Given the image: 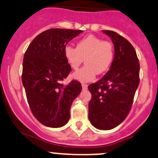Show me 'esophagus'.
Here are the masks:
<instances>
[{"label":"esophagus","mask_w":158,"mask_h":158,"mask_svg":"<svg viewBox=\"0 0 158 158\" xmlns=\"http://www.w3.org/2000/svg\"><path fill=\"white\" fill-rule=\"evenodd\" d=\"M87 87H88V85L87 84H82V88L84 89H87Z\"/></svg>","instance_id":"34e87169"}]
</instances>
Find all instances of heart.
<instances>
[{
  "instance_id": "obj_1",
  "label": "heart",
  "mask_w": 158,
  "mask_h": 158,
  "mask_svg": "<svg viewBox=\"0 0 158 158\" xmlns=\"http://www.w3.org/2000/svg\"><path fill=\"white\" fill-rule=\"evenodd\" d=\"M64 56L74 70L78 69L85 58L86 65L74 72L73 77L87 82L93 81L97 74H104L109 70L114 59V47L112 42L90 35L81 39L76 48L66 45Z\"/></svg>"
}]
</instances>
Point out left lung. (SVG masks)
<instances>
[{"label": "left lung", "mask_w": 158, "mask_h": 158, "mask_svg": "<svg viewBox=\"0 0 158 158\" xmlns=\"http://www.w3.org/2000/svg\"><path fill=\"white\" fill-rule=\"evenodd\" d=\"M102 31L112 40L114 59L104 77L88 86L92 94L89 120L96 128L108 130L122 123L131 110L139 84V62L126 38L115 31Z\"/></svg>", "instance_id": "8db88e82"}]
</instances>
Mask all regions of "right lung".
<instances>
[{"label":"right lung","mask_w":158,"mask_h":158,"mask_svg":"<svg viewBox=\"0 0 158 158\" xmlns=\"http://www.w3.org/2000/svg\"><path fill=\"white\" fill-rule=\"evenodd\" d=\"M81 30L50 28L39 34L25 52L22 81L34 116L49 127H61L70 118V108L81 92L79 81L67 86L62 81L72 68L64 56V48Z\"/></svg>","instance_id":"obj_1"}]
</instances>
